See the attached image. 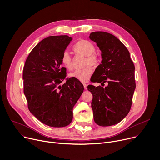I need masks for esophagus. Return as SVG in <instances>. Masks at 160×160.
<instances>
[{
    "label": "esophagus",
    "mask_w": 160,
    "mask_h": 160,
    "mask_svg": "<svg viewBox=\"0 0 160 160\" xmlns=\"http://www.w3.org/2000/svg\"><path fill=\"white\" fill-rule=\"evenodd\" d=\"M83 87H84V88H85V90H86V89H87V84H86V83H83Z\"/></svg>",
    "instance_id": "esophagus-1"
}]
</instances>
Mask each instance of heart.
Segmentation results:
<instances>
[{"label":"heart","mask_w":160,"mask_h":160,"mask_svg":"<svg viewBox=\"0 0 160 160\" xmlns=\"http://www.w3.org/2000/svg\"><path fill=\"white\" fill-rule=\"evenodd\" d=\"M74 50L81 54L86 56L85 61V68L82 69H78L70 73V77H73L82 82H87L93 73L91 65H96L99 62L97 55L94 53L96 48L94 44L86 40H82L77 42L74 47ZM61 62L64 67L68 69H72L73 67V61L70 53L68 51H64L62 54Z\"/></svg>","instance_id":"b5f03b06"}]
</instances>
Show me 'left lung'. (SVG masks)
<instances>
[{"instance_id":"left-lung-1","label":"left lung","mask_w":160,"mask_h":160,"mask_svg":"<svg viewBox=\"0 0 160 160\" xmlns=\"http://www.w3.org/2000/svg\"><path fill=\"white\" fill-rule=\"evenodd\" d=\"M101 51L102 60L95 70L92 82L103 86L89 85L93 96L91 102L94 120L99 126H111L120 122L129 112L135 88V66L130 53L122 42L104 32L90 34Z\"/></svg>"}]
</instances>
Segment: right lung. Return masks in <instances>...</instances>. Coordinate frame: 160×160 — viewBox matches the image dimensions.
<instances>
[{"instance_id":"right-lung-1","label":"right lung","mask_w":160,"mask_h":160,"mask_svg":"<svg viewBox=\"0 0 160 160\" xmlns=\"http://www.w3.org/2000/svg\"><path fill=\"white\" fill-rule=\"evenodd\" d=\"M72 38L50 36L43 39L29 54L22 79L28 108L45 125L63 127L73 119V108L83 92V85L75 78H66L61 57Z\"/></svg>"}]
</instances>
